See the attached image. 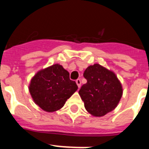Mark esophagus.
I'll use <instances>...</instances> for the list:
<instances>
[{
  "instance_id": "esophagus-1",
  "label": "esophagus",
  "mask_w": 149,
  "mask_h": 149,
  "mask_svg": "<svg viewBox=\"0 0 149 149\" xmlns=\"http://www.w3.org/2000/svg\"><path fill=\"white\" fill-rule=\"evenodd\" d=\"M76 84H77V86H78L79 88L81 87V79H77L76 80Z\"/></svg>"
}]
</instances>
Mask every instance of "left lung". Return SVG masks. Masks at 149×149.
<instances>
[{
    "instance_id": "obj_1",
    "label": "left lung",
    "mask_w": 149,
    "mask_h": 149,
    "mask_svg": "<svg viewBox=\"0 0 149 149\" xmlns=\"http://www.w3.org/2000/svg\"><path fill=\"white\" fill-rule=\"evenodd\" d=\"M87 83L79 90L84 107L91 115L103 116L113 110L122 95V86L111 71L99 64L89 65L84 71Z\"/></svg>"
}]
</instances>
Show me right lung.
<instances>
[{"mask_svg":"<svg viewBox=\"0 0 149 149\" xmlns=\"http://www.w3.org/2000/svg\"><path fill=\"white\" fill-rule=\"evenodd\" d=\"M77 88L75 81L69 78V73L62 65L54 64L36 74L29 91L39 107L45 111L54 112L64 106Z\"/></svg>","mask_w":149,"mask_h":149,"instance_id":"right-lung-1","label":"right lung"}]
</instances>
